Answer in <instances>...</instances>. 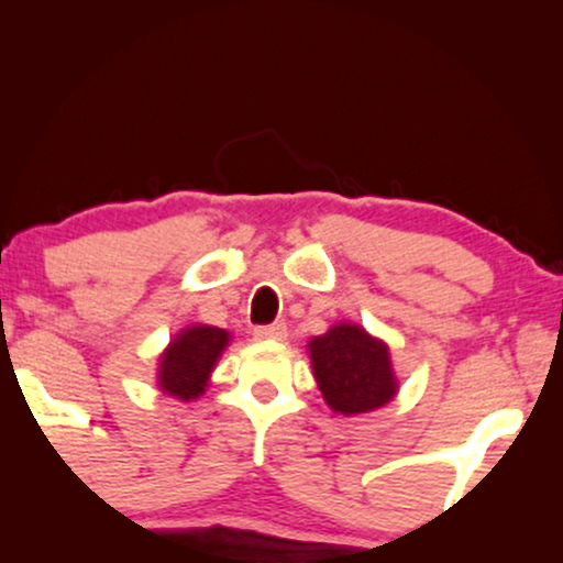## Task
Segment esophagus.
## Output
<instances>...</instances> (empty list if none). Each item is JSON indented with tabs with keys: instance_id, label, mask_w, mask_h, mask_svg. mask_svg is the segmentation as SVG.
<instances>
[{
	"instance_id": "obj_1",
	"label": "esophagus",
	"mask_w": 563,
	"mask_h": 563,
	"mask_svg": "<svg viewBox=\"0 0 563 563\" xmlns=\"http://www.w3.org/2000/svg\"><path fill=\"white\" fill-rule=\"evenodd\" d=\"M256 341H284L287 338V325L284 322H274V325H258L253 330Z\"/></svg>"
}]
</instances>
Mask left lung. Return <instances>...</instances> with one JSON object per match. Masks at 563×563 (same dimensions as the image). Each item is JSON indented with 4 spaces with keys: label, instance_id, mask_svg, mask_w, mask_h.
Segmentation results:
<instances>
[{
    "label": "left lung",
    "instance_id": "obj_1",
    "mask_svg": "<svg viewBox=\"0 0 563 563\" xmlns=\"http://www.w3.org/2000/svg\"><path fill=\"white\" fill-rule=\"evenodd\" d=\"M312 374L330 410L341 415L372 412L397 395L389 349L361 325L338 322L310 341Z\"/></svg>",
    "mask_w": 563,
    "mask_h": 563
}]
</instances>
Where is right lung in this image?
Here are the masks:
<instances>
[{
	"label": "right lung",
	"mask_w": 563,
	"mask_h": 563,
	"mask_svg": "<svg viewBox=\"0 0 563 563\" xmlns=\"http://www.w3.org/2000/svg\"><path fill=\"white\" fill-rule=\"evenodd\" d=\"M230 343V333L212 325H189L168 343L158 358V387L176 399L202 395L218 358Z\"/></svg>",
	"instance_id": "1"
}]
</instances>
